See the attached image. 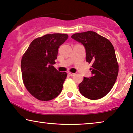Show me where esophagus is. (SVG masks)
Wrapping results in <instances>:
<instances>
[{
  "instance_id": "1",
  "label": "esophagus",
  "mask_w": 133,
  "mask_h": 133,
  "mask_svg": "<svg viewBox=\"0 0 133 133\" xmlns=\"http://www.w3.org/2000/svg\"><path fill=\"white\" fill-rule=\"evenodd\" d=\"M69 74L70 76H71V77H72V76H74L75 75V74L74 73H71V72H69Z\"/></svg>"
}]
</instances>
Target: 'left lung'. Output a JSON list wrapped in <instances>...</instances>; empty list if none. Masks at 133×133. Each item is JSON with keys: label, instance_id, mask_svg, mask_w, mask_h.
I'll list each match as a JSON object with an SVG mask.
<instances>
[{"label": "left lung", "instance_id": "left-lung-1", "mask_svg": "<svg viewBox=\"0 0 133 133\" xmlns=\"http://www.w3.org/2000/svg\"><path fill=\"white\" fill-rule=\"evenodd\" d=\"M71 38L84 45L86 61L92 64V76L84 77L79 84V92L91 100L105 97L112 88L118 72L112 44L108 39L91 31L75 33Z\"/></svg>", "mask_w": 133, "mask_h": 133}]
</instances>
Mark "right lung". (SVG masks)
Here are the masks:
<instances>
[{
	"mask_svg": "<svg viewBox=\"0 0 133 133\" xmlns=\"http://www.w3.org/2000/svg\"><path fill=\"white\" fill-rule=\"evenodd\" d=\"M68 37L66 34L54 33L35 39L22 56L23 82L27 91L38 100H51L61 92L67 74L58 71L53 65L58 48Z\"/></svg>",
	"mask_w": 133,
	"mask_h": 133,
	"instance_id": "add662e5",
	"label": "right lung"
}]
</instances>
